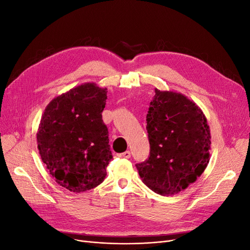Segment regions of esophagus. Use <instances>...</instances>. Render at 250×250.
Segmentation results:
<instances>
[{
    "label": "esophagus",
    "mask_w": 250,
    "mask_h": 250,
    "mask_svg": "<svg viewBox=\"0 0 250 250\" xmlns=\"http://www.w3.org/2000/svg\"><path fill=\"white\" fill-rule=\"evenodd\" d=\"M118 156L119 157H124V158H129V157H131V152L125 151V152H124V153L118 154Z\"/></svg>",
    "instance_id": "esophagus-1"
}]
</instances>
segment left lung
<instances>
[{
  "mask_svg": "<svg viewBox=\"0 0 250 250\" xmlns=\"http://www.w3.org/2000/svg\"><path fill=\"white\" fill-rule=\"evenodd\" d=\"M146 122L150 153L136 165L139 175L155 193L177 194L208 167L211 144L208 122L187 97L157 89Z\"/></svg>",
  "mask_w": 250,
  "mask_h": 250,
  "instance_id": "obj_1",
  "label": "left lung"
}]
</instances>
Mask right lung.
<instances>
[{"mask_svg": "<svg viewBox=\"0 0 250 250\" xmlns=\"http://www.w3.org/2000/svg\"><path fill=\"white\" fill-rule=\"evenodd\" d=\"M107 89L84 83L53 99L42 116L38 148L50 175L71 192L91 190L104 181L112 159L102 112Z\"/></svg>", "mask_w": 250, "mask_h": 250, "instance_id": "1", "label": "right lung"}]
</instances>
